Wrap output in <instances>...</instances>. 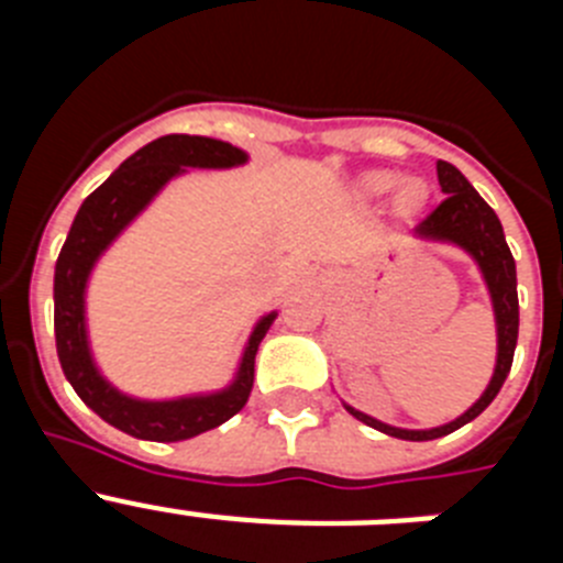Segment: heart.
I'll list each match as a JSON object with an SVG mask.
<instances>
[{
	"mask_svg": "<svg viewBox=\"0 0 563 563\" xmlns=\"http://www.w3.org/2000/svg\"><path fill=\"white\" fill-rule=\"evenodd\" d=\"M395 174L389 172H375L366 177V188H369L372 194H383V191H389L391 186H395ZM426 200V186H422L420 180H406L400 183V188H397V206L400 208H417L420 202Z\"/></svg>",
	"mask_w": 563,
	"mask_h": 563,
	"instance_id": "obj_1",
	"label": "heart"
}]
</instances>
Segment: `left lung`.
<instances>
[{
  "instance_id": "obj_1",
  "label": "left lung",
  "mask_w": 563,
  "mask_h": 563,
  "mask_svg": "<svg viewBox=\"0 0 563 563\" xmlns=\"http://www.w3.org/2000/svg\"><path fill=\"white\" fill-rule=\"evenodd\" d=\"M437 177H440L442 194L445 200L434 208V211L420 220V225L415 228V233L431 239H445V242H454V245L465 247L471 256L479 262L482 273H485L487 290L494 298L496 310V330H499V357H496V372L490 386L485 389V395L471 406L462 417H456L449 426H440V429L431 431H406L395 429V426H386V422L372 420L369 415H361V411L350 409L352 417H357L361 422L372 426V429L383 431L389 437H400V440H437V437H445L451 431L462 429L465 422L476 420L482 411L494 402V397L499 395L501 383L510 375V366H514V352H516V338H519V292H516V262L514 253L505 242V231H501V222L496 217V211L487 206L479 197L471 183L465 180V174L460 172L451 163L440 161L437 163Z\"/></svg>"
}]
</instances>
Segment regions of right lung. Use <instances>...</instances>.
<instances>
[{
  "label": "right lung",
  "mask_w": 563,
  "mask_h": 563,
  "mask_svg": "<svg viewBox=\"0 0 563 563\" xmlns=\"http://www.w3.org/2000/svg\"><path fill=\"white\" fill-rule=\"evenodd\" d=\"M245 163V152L236 146L200 134H166L157 137L141 152H134L103 186L89 194L78 208L73 228L67 233L56 262V350L67 380L76 395L107 420L114 429L126 431L137 440L177 442L211 431L245 409L253 389V361L265 332L271 330L276 312L265 316L247 341L245 357L239 366V377L231 389L208 397H186V400L143 402L114 391L89 357L87 330H84V287L87 276L112 242L137 213L146 208L154 194L180 174L186 166L228 168Z\"/></svg>",
  "instance_id": "obj_1"
}]
</instances>
